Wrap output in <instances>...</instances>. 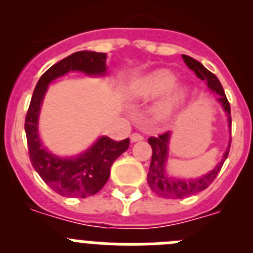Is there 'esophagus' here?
Listing matches in <instances>:
<instances>
[{
    "label": "esophagus",
    "mask_w": 253,
    "mask_h": 253,
    "mask_svg": "<svg viewBox=\"0 0 253 253\" xmlns=\"http://www.w3.org/2000/svg\"><path fill=\"white\" fill-rule=\"evenodd\" d=\"M139 140H143V135H140L139 133H133L130 135V142L131 143H135V142H139Z\"/></svg>",
    "instance_id": "obj_1"
}]
</instances>
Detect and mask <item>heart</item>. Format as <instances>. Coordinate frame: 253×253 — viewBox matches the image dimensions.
I'll return each instance as SVG.
<instances>
[{"mask_svg": "<svg viewBox=\"0 0 253 253\" xmlns=\"http://www.w3.org/2000/svg\"><path fill=\"white\" fill-rule=\"evenodd\" d=\"M176 80V75L169 69H154L131 82L128 93L131 99L142 101H148L162 94L154 104L152 114L158 120L169 119L184 102L187 92L185 87L175 84Z\"/></svg>", "mask_w": 253, "mask_h": 253, "instance_id": "1", "label": "heart"}]
</instances>
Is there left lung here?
I'll use <instances>...</instances> for the list:
<instances>
[{"label": "left lung", "mask_w": 253, "mask_h": 253, "mask_svg": "<svg viewBox=\"0 0 253 253\" xmlns=\"http://www.w3.org/2000/svg\"><path fill=\"white\" fill-rule=\"evenodd\" d=\"M182 59L186 63V66L191 71H194L200 80L205 81L207 87L211 92L218 93L216 101H218V104L222 105L223 110L227 114L228 126H229V131H231V106H229L224 90H223L222 84L216 78V76L213 75L210 71H208L200 62L189 57V55L182 54ZM169 139H171V131H166V133L161 134L158 137H151L148 139V143L152 147V161L147 181H148L149 187L153 190L154 193L166 199H182L200 193V191L207 189L213 182L214 178L216 177V175L222 169L223 163L227 160L228 153H229V148H231V139H229L227 149L223 154L222 161L211 171L207 172L205 175H202L200 177L185 180V178L172 177L166 171L167 161H169Z\"/></svg>", "instance_id": "left-lung-1"}]
</instances>
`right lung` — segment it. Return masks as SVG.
Masks as SVG:
<instances>
[{
	"label": "right lung",
	"mask_w": 253,
	"mask_h": 253,
	"mask_svg": "<svg viewBox=\"0 0 253 253\" xmlns=\"http://www.w3.org/2000/svg\"><path fill=\"white\" fill-rule=\"evenodd\" d=\"M106 53L76 51L39 78L25 119L29 157L31 165L43 181L57 194L67 198H87L104 187L110 176L114 161L129 147V139L115 142L109 137H100L88 147L72 157H60L44 147L39 135V115L44 96L51 82L68 72H82L92 77L106 75Z\"/></svg>",
	"instance_id": "right-lung-1"
}]
</instances>
